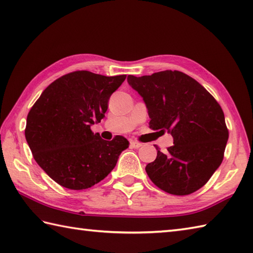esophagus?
Here are the masks:
<instances>
[{"label":"esophagus","instance_id":"esophagus-1","mask_svg":"<svg viewBox=\"0 0 253 253\" xmlns=\"http://www.w3.org/2000/svg\"><path fill=\"white\" fill-rule=\"evenodd\" d=\"M130 146L133 148H140L142 146V144L140 142H136V141H131Z\"/></svg>","mask_w":253,"mask_h":253}]
</instances>
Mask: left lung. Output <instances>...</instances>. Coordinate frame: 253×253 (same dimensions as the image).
Masks as SVG:
<instances>
[{
	"instance_id": "left-lung-1",
	"label": "left lung",
	"mask_w": 253,
	"mask_h": 253,
	"mask_svg": "<svg viewBox=\"0 0 253 253\" xmlns=\"http://www.w3.org/2000/svg\"><path fill=\"white\" fill-rule=\"evenodd\" d=\"M145 102L149 127L168 132L173 145L146 165L159 189L187 195L202 188L223 162L228 130L218 102L192 77L179 71L127 76Z\"/></svg>"
}]
</instances>
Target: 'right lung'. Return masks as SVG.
Segmentation results:
<instances>
[{"label":"right lung","mask_w":253,"mask_h":253,"mask_svg":"<svg viewBox=\"0 0 253 253\" xmlns=\"http://www.w3.org/2000/svg\"><path fill=\"white\" fill-rule=\"evenodd\" d=\"M126 77L72 72L51 83L30 109L26 141L35 161L62 187H92L111 172L128 147L126 137L105 141L90 130L105 118L108 100Z\"/></svg>","instance_id":"obj_1"}]
</instances>
